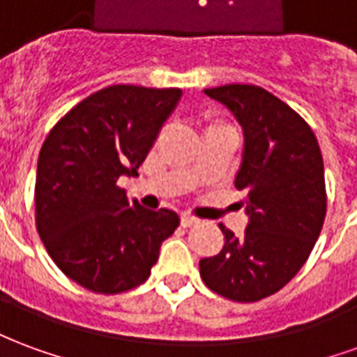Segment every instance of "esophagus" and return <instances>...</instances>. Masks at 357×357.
Instances as JSON below:
<instances>
[{"mask_svg":"<svg viewBox=\"0 0 357 357\" xmlns=\"http://www.w3.org/2000/svg\"><path fill=\"white\" fill-rule=\"evenodd\" d=\"M199 222H201V220L191 216V214H181V225H183V227H191V225H197Z\"/></svg>","mask_w":357,"mask_h":357,"instance_id":"obj_1","label":"esophagus"}]
</instances>
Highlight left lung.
<instances>
[{
    "mask_svg": "<svg viewBox=\"0 0 357 357\" xmlns=\"http://www.w3.org/2000/svg\"><path fill=\"white\" fill-rule=\"evenodd\" d=\"M243 130L235 187L245 191L248 224L237 237L220 225L225 245L199 262L208 289L235 302L277 292L304 266L327 210L325 174L310 126L275 95L258 86L227 84L204 89Z\"/></svg>",
    "mask_w": 357,
    "mask_h": 357,
    "instance_id": "left-lung-1",
    "label": "left lung"
}]
</instances>
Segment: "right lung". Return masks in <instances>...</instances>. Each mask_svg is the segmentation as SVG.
Listing matches in <instances>:
<instances>
[{
  "instance_id": "obj_1",
  "label": "right lung",
  "mask_w": 357,
  "mask_h": 357,
  "mask_svg": "<svg viewBox=\"0 0 357 357\" xmlns=\"http://www.w3.org/2000/svg\"><path fill=\"white\" fill-rule=\"evenodd\" d=\"M181 89L109 86L78 102L47 135L36 174V224L59 269L89 291H130L151 275L176 231L174 210L128 201L120 176H137Z\"/></svg>"
}]
</instances>
